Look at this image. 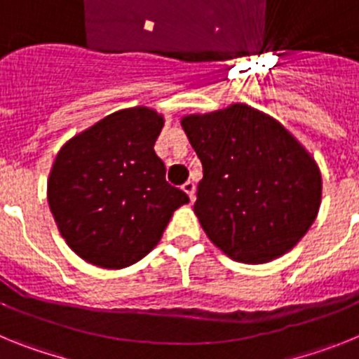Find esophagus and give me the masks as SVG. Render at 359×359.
Returning a JSON list of instances; mask_svg holds the SVG:
<instances>
[{
    "label": "esophagus",
    "mask_w": 359,
    "mask_h": 359,
    "mask_svg": "<svg viewBox=\"0 0 359 359\" xmlns=\"http://www.w3.org/2000/svg\"><path fill=\"white\" fill-rule=\"evenodd\" d=\"M183 190H185L187 194H189V198L192 199V201H194V194H196V185H194V182H185L183 183V187H182Z\"/></svg>",
    "instance_id": "esophagus-1"
}]
</instances>
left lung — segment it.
Returning <instances> with one entry per match:
<instances>
[{
    "instance_id": "8db88e82",
    "label": "left lung",
    "mask_w": 359,
    "mask_h": 359,
    "mask_svg": "<svg viewBox=\"0 0 359 359\" xmlns=\"http://www.w3.org/2000/svg\"><path fill=\"white\" fill-rule=\"evenodd\" d=\"M182 123L203 165L194 212L208 239L248 264L290 252L322 198V176L306 149L277 120L244 104Z\"/></svg>"
}]
</instances>
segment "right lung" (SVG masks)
<instances>
[{"mask_svg":"<svg viewBox=\"0 0 359 359\" xmlns=\"http://www.w3.org/2000/svg\"><path fill=\"white\" fill-rule=\"evenodd\" d=\"M163 118L149 107L116 111L62 145L48 180V203L69 248L118 269L158 244L189 196L165 180L154 152Z\"/></svg>","mask_w":359,"mask_h":359,"instance_id":"obj_1","label":"right lung"}]
</instances>
